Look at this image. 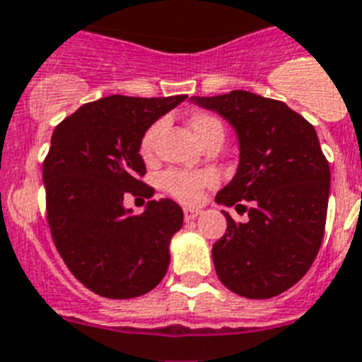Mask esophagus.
<instances>
[{
	"mask_svg": "<svg viewBox=\"0 0 362 362\" xmlns=\"http://www.w3.org/2000/svg\"><path fill=\"white\" fill-rule=\"evenodd\" d=\"M200 214H202L200 209H195V208H184V218H186V221H193V218L199 217Z\"/></svg>",
	"mask_w": 362,
	"mask_h": 362,
	"instance_id": "obj_1",
	"label": "esophagus"
}]
</instances>
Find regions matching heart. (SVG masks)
Returning a JSON list of instances; mask_svg holds the SVG:
<instances>
[{"label": "heart", "instance_id": "1", "mask_svg": "<svg viewBox=\"0 0 362 362\" xmlns=\"http://www.w3.org/2000/svg\"><path fill=\"white\" fill-rule=\"evenodd\" d=\"M191 132L199 139V144L202 145L204 141L211 138H223L224 127L223 123L211 114H193L189 117ZM158 130L160 124H153L145 130V134L141 136L139 141V154L144 158L153 156L154 141H156ZM215 182V176L211 173H182V171H169L163 175L162 184L165 187L167 193H171L175 199L186 204H193L202 195V189L206 186H211Z\"/></svg>", "mask_w": 362, "mask_h": 362}]
</instances>
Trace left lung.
Returning <instances> with one entry per match:
<instances>
[{"label":"left lung","mask_w":362,"mask_h":362,"mask_svg":"<svg viewBox=\"0 0 362 362\" xmlns=\"http://www.w3.org/2000/svg\"><path fill=\"white\" fill-rule=\"evenodd\" d=\"M189 101L223 115L239 141L235 175L215 202L248 221L223 209L226 233L211 248L218 279L245 298L278 296L303 278L324 238L329 163L317 130L285 103L245 90Z\"/></svg>","instance_id":"left-lung-1"}]
</instances>
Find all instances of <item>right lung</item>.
<instances>
[{"mask_svg":"<svg viewBox=\"0 0 362 362\" xmlns=\"http://www.w3.org/2000/svg\"><path fill=\"white\" fill-rule=\"evenodd\" d=\"M186 99L103 97L81 106L51 136L44 162L51 235L73 276L105 298L141 296L169 269L182 208L171 199L151 200L134 215L123 199L145 187V130Z\"/></svg>","mask_w":362,"mask_h":362,"instance_id":"right-lung-1","label":"right lung"}]
</instances>
